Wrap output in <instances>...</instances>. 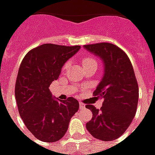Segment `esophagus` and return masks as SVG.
Here are the masks:
<instances>
[{"instance_id": "34e87169", "label": "esophagus", "mask_w": 155, "mask_h": 155, "mask_svg": "<svg viewBox=\"0 0 155 155\" xmlns=\"http://www.w3.org/2000/svg\"><path fill=\"white\" fill-rule=\"evenodd\" d=\"M79 104H80V108H81V109H84V108L85 107V105H84V104H83V103H81V102H80Z\"/></svg>"}]
</instances>
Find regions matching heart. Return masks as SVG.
<instances>
[{"instance_id":"1","label":"heart","mask_w":155,"mask_h":155,"mask_svg":"<svg viewBox=\"0 0 155 155\" xmlns=\"http://www.w3.org/2000/svg\"><path fill=\"white\" fill-rule=\"evenodd\" d=\"M68 65H69V63H66V64H64V69H66V68L68 67ZM91 65H96V66H97L96 61H94V59H92V58L91 57L84 58V60H83V66H84V68L91 66Z\"/></svg>"}]
</instances>
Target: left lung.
Segmentation results:
<instances>
[{"mask_svg":"<svg viewBox=\"0 0 155 155\" xmlns=\"http://www.w3.org/2000/svg\"><path fill=\"white\" fill-rule=\"evenodd\" d=\"M84 48L101 58L104 64L103 77L94 91V96L103 98L104 102L100 110L86 104L93 114L86 129L97 140H116L128 129L136 113L139 87L133 66L127 54L113 44L97 43Z\"/></svg>","mask_w":155,"mask_h":155,"instance_id":"8db88e82","label":"left lung"}]
</instances>
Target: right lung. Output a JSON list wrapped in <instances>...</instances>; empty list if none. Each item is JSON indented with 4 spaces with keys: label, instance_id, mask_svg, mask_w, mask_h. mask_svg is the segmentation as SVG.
<instances>
[{
    "label": "right lung",
    "instance_id": "right-lung-1",
    "mask_svg": "<svg viewBox=\"0 0 155 155\" xmlns=\"http://www.w3.org/2000/svg\"><path fill=\"white\" fill-rule=\"evenodd\" d=\"M80 49V45H41L29 51L20 65L15 88L19 114L26 128L43 142L61 140L79 110L77 100L55 99L49 87L59 78L64 63Z\"/></svg>",
    "mask_w": 155,
    "mask_h": 155
}]
</instances>
